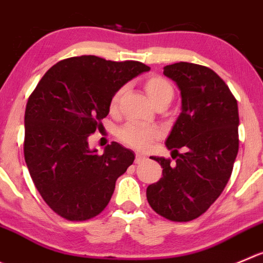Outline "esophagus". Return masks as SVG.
<instances>
[{"mask_svg":"<svg viewBox=\"0 0 263 263\" xmlns=\"http://www.w3.org/2000/svg\"><path fill=\"white\" fill-rule=\"evenodd\" d=\"M144 160H146V157H144L143 155L137 154V155H136V160H134V162H136V164H142V162H143Z\"/></svg>","mask_w":263,"mask_h":263,"instance_id":"34e87169","label":"esophagus"}]
</instances>
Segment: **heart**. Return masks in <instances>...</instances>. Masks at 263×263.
<instances>
[{
    "instance_id": "b5f03b06",
    "label": "heart",
    "mask_w": 263,
    "mask_h": 263,
    "mask_svg": "<svg viewBox=\"0 0 263 263\" xmlns=\"http://www.w3.org/2000/svg\"><path fill=\"white\" fill-rule=\"evenodd\" d=\"M144 90L154 104L160 102H169L174 97V89L166 79L161 76H149L144 81ZM124 89H119L109 102V108L114 111L119 104ZM160 137V130L156 126H146L137 122H126L117 130V138L126 146L136 149H146L152 144L155 139Z\"/></svg>"
}]
</instances>
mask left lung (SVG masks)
Returning <instances> with one entry per match:
<instances>
[{
    "mask_svg": "<svg viewBox=\"0 0 263 263\" xmlns=\"http://www.w3.org/2000/svg\"><path fill=\"white\" fill-rule=\"evenodd\" d=\"M164 74L182 97V112L165 143L176 162L151 157L161 165L162 177L147 187V200L164 218L187 222L208 211L231 177L239 111L229 86L208 67L179 62L165 66Z\"/></svg>",
    "mask_w": 263,
    "mask_h": 263,
    "instance_id": "obj_1",
    "label": "left lung"
}]
</instances>
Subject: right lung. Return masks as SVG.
Instances as JSON below:
<instances>
[{"label": "right lung", "mask_w": 263, "mask_h": 263, "mask_svg": "<svg viewBox=\"0 0 263 263\" xmlns=\"http://www.w3.org/2000/svg\"><path fill=\"white\" fill-rule=\"evenodd\" d=\"M147 71L141 62L73 57L52 66L28 98L24 159L42 199L63 218L98 216L133 164V151L112 142L98 155L87 137L102 126L115 92Z\"/></svg>", "instance_id": "1"}]
</instances>
